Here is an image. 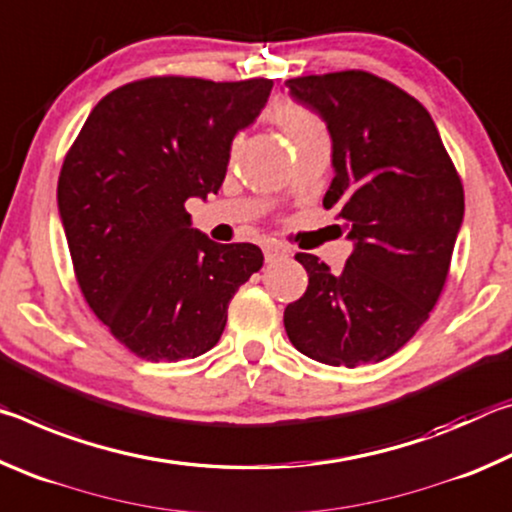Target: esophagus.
<instances>
[{
    "label": "esophagus",
    "mask_w": 512,
    "mask_h": 512,
    "mask_svg": "<svg viewBox=\"0 0 512 512\" xmlns=\"http://www.w3.org/2000/svg\"><path fill=\"white\" fill-rule=\"evenodd\" d=\"M289 253H291V250L284 244H277V241H268V244H264V257H266L268 264L280 262V259L289 257Z\"/></svg>",
    "instance_id": "obj_1"
}]
</instances>
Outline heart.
<instances>
[{"mask_svg": "<svg viewBox=\"0 0 512 512\" xmlns=\"http://www.w3.org/2000/svg\"><path fill=\"white\" fill-rule=\"evenodd\" d=\"M266 117L289 137V142L296 146L307 140H327L325 121L314 110L302 106L298 101L280 99L266 110Z\"/></svg>", "mask_w": 512, "mask_h": 512, "instance_id": "heart-1", "label": "heart"}]
</instances>
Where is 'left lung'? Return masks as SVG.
<instances>
[{"label": "left lung", "instance_id": "left-lung-1", "mask_svg": "<svg viewBox=\"0 0 512 512\" xmlns=\"http://www.w3.org/2000/svg\"><path fill=\"white\" fill-rule=\"evenodd\" d=\"M332 135L334 178L323 198L354 250L341 273L298 253L309 284L284 309L293 348L327 366L391 357L443 293L463 223L461 176L427 108L395 83L345 69L284 83Z\"/></svg>", "mask_w": 512, "mask_h": 512}]
</instances>
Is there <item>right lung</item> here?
<instances>
[{"instance_id":"obj_1","label":"right lung","mask_w":512,"mask_h":512,"mask_svg":"<svg viewBox=\"0 0 512 512\" xmlns=\"http://www.w3.org/2000/svg\"><path fill=\"white\" fill-rule=\"evenodd\" d=\"M271 79L149 76L106 94L63 160L58 210L76 282L124 348L146 361L201 357L228 305L264 264L253 244H216L185 201L216 194L230 144Z\"/></svg>"}]
</instances>
